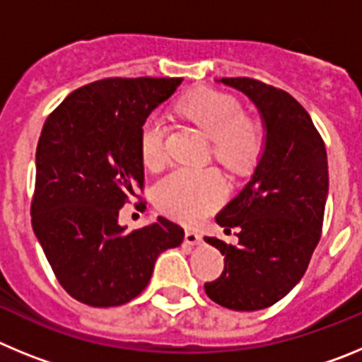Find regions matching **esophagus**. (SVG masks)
<instances>
[{
	"label": "esophagus",
	"instance_id": "1",
	"mask_svg": "<svg viewBox=\"0 0 362 362\" xmlns=\"http://www.w3.org/2000/svg\"><path fill=\"white\" fill-rule=\"evenodd\" d=\"M203 241V238H201V233L197 232H192V230H187V233H185V243L187 245H199V243Z\"/></svg>",
	"mask_w": 362,
	"mask_h": 362
}]
</instances>
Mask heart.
I'll list each match as a JSON object with an SVG mask.
<instances>
[{
    "label": "heart",
    "instance_id": "heart-1",
    "mask_svg": "<svg viewBox=\"0 0 362 362\" xmlns=\"http://www.w3.org/2000/svg\"><path fill=\"white\" fill-rule=\"evenodd\" d=\"M185 116L197 124L214 143V156L228 168H243L261 150V129L245 117L239 101L216 90H197L181 105ZM143 165L161 168L166 159L165 123L158 114L146 117L139 132ZM226 197V183L216 168H177L153 188L156 206L166 216L188 225L199 223Z\"/></svg>",
    "mask_w": 362,
    "mask_h": 362
}]
</instances>
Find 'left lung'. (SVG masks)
Listing matches in <instances>:
<instances>
[{"mask_svg":"<svg viewBox=\"0 0 362 362\" xmlns=\"http://www.w3.org/2000/svg\"><path fill=\"white\" fill-rule=\"evenodd\" d=\"M217 83L255 105L264 143L250 181L216 217L225 232L239 230V245L206 238L225 255V270L204 292L225 308L254 312L276 305L305 276L321 239L328 161L312 117L288 92L250 78Z\"/></svg>","mask_w":362,"mask_h":362,"instance_id":"1","label":"left lung"}]
</instances>
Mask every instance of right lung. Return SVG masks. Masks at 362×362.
<instances>
[{
    "mask_svg": "<svg viewBox=\"0 0 362 362\" xmlns=\"http://www.w3.org/2000/svg\"><path fill=\"white\" fill-rule=\"evenodd\" d=\"M181 78H108L85 85L47 117L36 150L32 228L63 288L108 308L146 288L159 254L185 230L158 217L127 232L119 209L145 181L141 124Z\"/></svg>",
    "mask_w": 362,
    "mask_h": 362,
    "instance_id": "obj_1",
    "label": "right lung"
}]
</instances>
